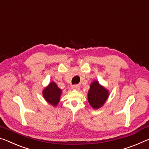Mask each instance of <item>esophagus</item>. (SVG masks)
<instances>
[{
	"mask_svg": "<svg viewBox=\"0 0 149 149\" xmlns=\"http://www.w3.org/2000/svg\"><path fill=\"white\" fill-rule=\"evenodd\" d=\"M79 85L78 84H74V85H72V89L73 90H79Z\"/></svg>",
	"mask_w": 149,
	"mask_h": 149,
	"instance_id": "esophagus-1",
	"label": "esophagus"
}]
</instances>
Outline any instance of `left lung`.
<instances>
[{"instance_id":"1","label":"left lung","mask_w":149,"mask_h":149,"mask_svg":"<svg viewBox=\"0 0 149 149\" xmlns=\"http://www.w3.org/2000/svg\"><path fill=\"white\" fill-rule=\"evenodd\" d=\"M109 96V92L104 86L94 80L90 86L88 93V101L94 109H98L103 106Z\"/></svg>"}]
</instances>
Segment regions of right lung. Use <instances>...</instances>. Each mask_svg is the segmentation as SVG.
<instances>
[{
  "label": "right lung",
  "instance_id": "1",
  "mask_svg": "<svg viewBox=\"0 0 149 149\" xmlns=\"http://www.w3.org/2000/svg\"><path fill=\"white\" fill-rule=\"evenodd\" d=\"M62 91L57 86L55 82H52L43 91V96L49 104L56 106L60 100Z\"/></svg>",
  "mask_w": 149,
  "mask_h": 149
}]
</instances>
